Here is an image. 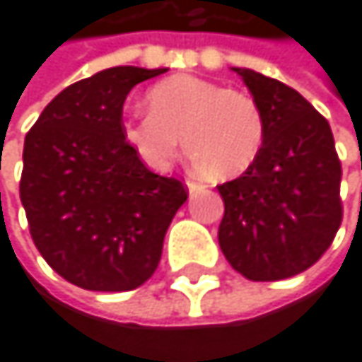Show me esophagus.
I'll list each match as a JSON object with an SVG mask.
<instances>
[{
    "instance_id": "34e87169",
    "label": "esophagus",
    "mask_w": 362,
    "mask_h": 362,
    "mask_svg": "<svg viewBox=\"0 0 362 362\" xmlns=\"http://www.w3.org/2000/svg\"><path fill=\"white\" fill-rule=\"evenodd\" d=\"M187 189H189V193L193 195V193L204 191V189H206V185H204V182H197V180H187Z\"/></svg>"
}]
</instances>
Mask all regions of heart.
<instances>
[{
  "instance_id": "heart-1",
  "label": "heart",
  "mask_w": 362,
  "mask_h": 362,
  "mask_svg": "<svg viewBox=\"0 0 362 362\" xmlns=\"http://www.w3.org/2000/svg\"><path fill=\"white\" fill-rule=\"evenodd\" d=\"M147 115L123 121V141L151 169L167 171L182 136L191 165L211 180L243 173L258 158L265 119L247 93L197 76H171L147 93Z\"/></svg>"
}]
</instances>
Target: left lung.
<instances>
[{
    "mask_svg": "<svg viewBox=\"0 0 362 362\" xmlns=\"http://www.w3.org/2000/svg\"><path fill=\"white\" fill-rule=\"evenodd\" d=\"M234 71L262 110L265 141L243 175L217 187L226 206L219 247L247 280L276 282L306 272L332 245L343 219L341 160L330 123L296 88Z\"/></svg>",
    "mask_w": 362,
    "mask_h": 362,
    "instance_id": "obj_1",
    "label": "left lung"
}]
</instances>
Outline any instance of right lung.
<instances>
[{"instance_id":"1","label":"right lung","mask_w":362,"mask_h":362,"mask_svg":"<svg viewBox=\"0 0 362 362\" xmlns=\"http://www.w3.org/2000/svg\"><path fill=\"white\" fill-rule=\"evenodd\" d=\"M165 69L112 66L58 93L23 145L21 204L36 250L80 288L132 291L156 272L189 197L123 141L128 93Z\"/></svg>"}]
</instances>
